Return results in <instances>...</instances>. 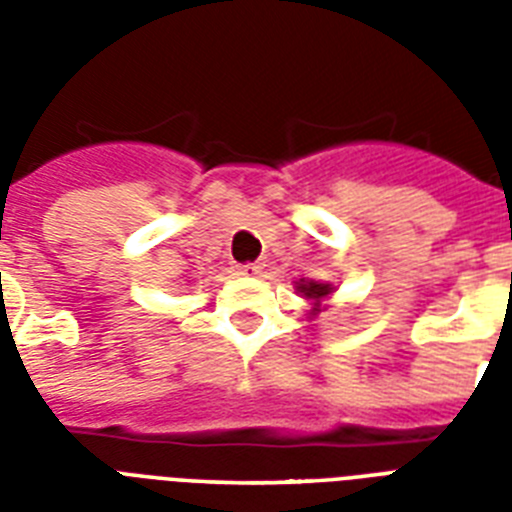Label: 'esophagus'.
I'll return each mask as SVG.
<instances>
[{
  "mask_svg": "<svg viewBox=\"0 0 512 512\" xmlns=\"http://www.w3.org/2000/svg\"><path fill=\"white\" fill-rule=\"evenodd\" d=\"M265 271V263H247V265H239V273L241 276H263Z\"/></svg>",
  "mask_w": 512,
  "mask_h": 512,
  "instance_id": "esophagus-1",
  "label": "esophagus"
}]
</instances>
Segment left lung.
Masks as SVG:
<instances>
[{"mask_svg": "<svg viewBox=\"0 0 512 512\" xmlns=\"http://www.w3.org/2000/svg\"><path fill=\"white\" fill-rule=\"evenodd\" d=\"M297 292H300L305 300H311V316H316V313H321V300H327V297L335 292V287H332V284H321V281L300 279L297 281Z\"/></svg>", "mask_w": 512, "mask_h": 512, "instance_id": "left-lung-1", "label": "left lung"}]
</instances>
